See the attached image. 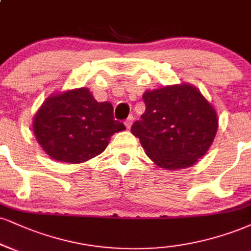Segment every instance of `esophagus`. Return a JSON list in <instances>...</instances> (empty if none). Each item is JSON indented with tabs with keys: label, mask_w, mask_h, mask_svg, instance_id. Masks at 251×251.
<instances>
[{
	"label": "esophagus",
	"mask_w": 251,
	"mask_h": 251,
	"mask_svg": "<svg viewBox=\"0 0 251 251\" xmlns=\"http://www.w3.org/2000/svg\"><path fill=\"white\" fill-rule=\"evenodd\" d=\"M133 120H134V118H133V116H128L127 117V119L125 120V126L127 128H129L132 126V124H133Z\"/></svg>",
	"instance_id": "34e87169"
}]
</instances>
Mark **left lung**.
Returning <instances> with one entry per match:
<instances>
[{
  "label": "left lung",
  "mask_w": 251,
  "mask_h": 251,
  "mask_svg": "<svg viewBox=\"0 0 251 251\" xmlns=\"http://www.w3.org/2000/svg\"><path fill=\"white\" fill-rule=\"evenodd\" d=\"M145 113L131 127L149 158L168 171L193 166L213 144L219 126L216 111L189 84L146 91Z\"/></svg>",
  "instance_id": "1"
}]
</instances>
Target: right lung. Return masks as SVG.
Wrapping results in <instances>:
<instances>
[{
  "label": "right lung",
  "instance_id": "right-lung-1",
  "mask_svg": "<svg viewBox=\"0 0 251 251\" xmlns=\"http://www.w3.org/2000/svg\"><path fill=\"white\" fill-rule=\"evenodd\" d=\"M34 133L50 158L80 164L100 154L125 125L114 120L111 102H98L87 87L51 95L34 118Z\"/></svg>",
  "mask_w": 251,
  "mask_h": 251
}]
</instances>
